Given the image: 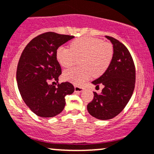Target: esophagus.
Listing matches in <instances>:
<instances>
[{
  "label": "esophagus",
  "mask_w": 154,
  "mask_h": 154,
  "mask_svg": "<svg viewBox=\"0 0 154 154\" xmlns=\"http://www.w3.org/2000/svg\"><path fill=\"white\" fill-rule=\"evenodd\" d=\"M75 92H82L83 88H81V87H77V86H76V87H75Z\"/></svg>",
  "instance_id": "34e87169"
}]
</instances>
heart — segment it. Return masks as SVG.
Here are the masks:
<instances>
[{
  "mask_svg": "<svg viewBox=\"0 0 154 154\" xmlns=\"http://www.w3.org/2000/svg\"><path fill=\"white\" fill-rule=\"evenodd\" d=\"M113 47L109 42H103L94 37H80L72 41L70 49L59 47L57 59L63 67L75 65L80 59V67L64 71L63 77L76 85H81L92 76L97 77L105 73L113 57Z\"/></svg>",
  "mask_w": 154,
  "mask_h": 154,
  "instance_id": "obj_1",
  "label": "heart"
}]
</instances>
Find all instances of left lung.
Masks as SVG:
<instances>
[{"mask_svg":"<svg viewBox=\"0 0 154 154\" xmlns=\"http://www.w3.org/2000/svg\"><path fill=\"white\" fill-rule=\"evenodd\" d=\"M113 46V57L106 72L92 83L103 85L101 93L94 92V98L87 106L88 112L99 120H110L118 116L130 100L136 83V69L128 49L119 41L105 36Z\"/></svg>","mask_w":154,"mask_h":154,"instance_id":"1","label":"left lung"}]
</instances>
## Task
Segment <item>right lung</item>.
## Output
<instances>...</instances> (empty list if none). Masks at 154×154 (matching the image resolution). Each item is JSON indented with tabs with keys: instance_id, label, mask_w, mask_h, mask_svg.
<instances>
[{
	"instance_id": "right-lung-1",
	"label": "right lung",
	"mask_w": 154,
	"mask_h": 154,
	"mask_svg": "<svg viewBox=\"0 0 154 154\" xmlns=\"http://www.w3.org/2000/svg\"><path fill=\"white\" fill-rule=\"evenodd\" d=\"M73 36L47 32L27 44L17 66L16 79L23 101L30 110L42 118L54 117L64 110L65 96L75 88L65 82L55 85L49 80L59 81L62 69L57 59L58 48Z\"/></svg>"
}]
</instances>
